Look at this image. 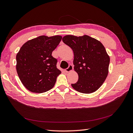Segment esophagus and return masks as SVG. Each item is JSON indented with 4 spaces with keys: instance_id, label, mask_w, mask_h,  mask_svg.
I'll use <instances>...</instances> for the list:
<instances>
[{
    "instance_id": "34e87169",
    "label": "esophagus",
    "mask_w": 133,
    "mask_h": 133,
    "mask_svg": "<svg viewBox=\"0 0 133 133\" xmlns=\"http://www.w3.org/2000/svg\"><path fill=\"white\" fill-rule=\"evenodd\" d=\"M73 69V66L72 65H69V66H68V68L65 69V72H66V73L69 72V71L72 70Z\"/></svg>"
}]
</instances>
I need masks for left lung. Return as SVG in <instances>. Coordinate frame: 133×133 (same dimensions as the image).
Masks as SVG:
<instances>
[{
  "label": "left lung",
  "mask_w": 133,
  "mask_h": 133,
  "mask_svg": "<svg viewBox=\"0 0 133 133\" xmlns=\"http://www.w3.org/2000/svg\"><path fill=\"white\" fill-rule=\"evenodd\" d=\"M62 40L74 52V69L78 80L71 84L79 92H95L105 82L108 74L110 57L101 42L89 36L66 35Z\"/></svg>",
  "instance_id": "1"
}]
</instances>
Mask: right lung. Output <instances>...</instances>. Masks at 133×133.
I'll return each instance as SVG.
<instances>
[{
  "mask_svg": "<svg viewBox=\"0 0 133 133\" xmlns=\"http://www.w3.org/2000/svg\"><path fill=\"white\" fill-rule=\"evenodd\" d=\"M61 36H41L28 41L16 56V69L23 85L30 91L43 93L55 85L61 71L52 52L62 40Z\"/></svg>",
  "mask_w": 133,
  "mask_h": 133,
  "instance_id": "1",
  "label": "right lung"
}]
</instances>
